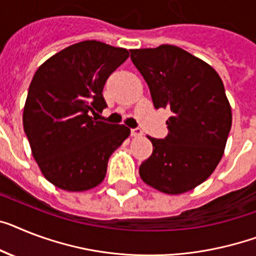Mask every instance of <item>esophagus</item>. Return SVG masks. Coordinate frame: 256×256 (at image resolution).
Here are the masks:
<instances>
[{
	"instance_id": "34e87169",
	"label": "esophagus",
	"mask_w": 256,
	"mask_h": 256,
	"mask_svg": "<svg viewBox=\"0 0 256 256\" xmlns=\"http://www.w3.org/2000/svg\"><path fill=\"white\" fill-rule=\"evenodd\" d=\"M130 134H132L133 137H140L142 136V130H141L140 128H133V130H130Z\"/></svg>"
}]
</instances>
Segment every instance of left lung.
<instances>
[{
  "mask_svg": "<svg viewBox=\"0 0 256 256\" xmlns=\"http://www.w3.org/2000/svg\"><path fill=\"white\" fill-rule=\"evenodd\" d=\"M156 108H170L164 140L148 136L153 153L140 166L148 186L168 195L191 191L212 175L232 128L222 80L206 61L176 46L130 50Z\"/></svg>",
  "mask_w": 256,
  "mask_h": 256,
  "instance_id": "left-lung-1",
  "label": "left lung"
}]
</instances>
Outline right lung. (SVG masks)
Returning <instances> with one entry per match:
<instances>
[{
	"label": "right lung",
	"mask_w": 256,
	"mask_h": 256,
	"mask_svg": "<svg viewBox=\"0 0 256 256\" xmlns=\"http://www.w3.org/2000/svg\"><path fill=\"white\" fill-rule=\"evenodd\" d=\"M126 48L85 40L38 68L23 108V130L44 178L69 192L103 182L110 156L130 134L124 124L95 122L107 107L103 86L128 58Z\"/></svg>",
	"instance_id": "obj_1"
}]
</instances>
